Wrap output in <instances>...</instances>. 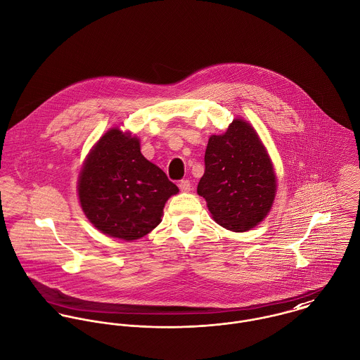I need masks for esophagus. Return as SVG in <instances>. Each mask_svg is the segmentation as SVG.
Here are the masks:
<instances>
[{"label": "esophagus", "mask_w": 360, "mask_h": 360, "mask_svg": "<svg viewBox=\"0 0 360 360\" xmlns=\"http://www.w3.org/2000/svg\"><path fill=\"white\" fill-rule=\"evenodd\" d=\"M179 188H180V191L181 193H188L190 190H191V183H190V180H181V181H179Z\"/></svg>", "instance_id": "obj_1"}]
</instances>
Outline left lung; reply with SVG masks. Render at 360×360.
Here are the masks:
<instances>
[{
    "label": "left lung",
    "mask_w": 360,
    "mask_h": 360,
    "mask_svg": "<svg viewBox=\"0 0 360 360\" xmlns=\"http://www.w3.org/2000/svg\"><path fill=\"white\" fill-rule=\"evenodd\" d=\"M276 188L271 160L250 123L236 119L224 134L210 136L197 193L216 223L237 233L255 227L270 212Z\"/></svg>",
    "instance_id": "obj_1"
}]
</instances>
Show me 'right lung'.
I'll use <instances>...</instances> for the list:
<instances>
[{
	"instance_id": "add662e5",
	"label": "right lung",
	"mask_w": 360,
	"mask_h": 360,
	"mask_svg": "<svg viewBox=\"0 0 360 360\" xmlns=\"http://www.w3.org/2000/svg\"><path fill=\"white\" fill-rule=\"evenodd\" d=\"M77 191L82 209L96 229L133 241L160 223L166 201L179 188L162 169L144 158L137 137L115 127L87 156Z\"/></svg>"
}]
</instances>
